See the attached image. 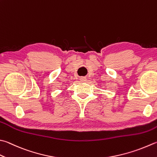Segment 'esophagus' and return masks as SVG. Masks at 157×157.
I'll return each instance as SVG.
<instances>
[{
    "label": "esophagus",
    "instance_id": "esophagus-1",
    "mask_svg": "<svg viewBox=\"0 0 157 157\" xmlns=\"http://www.w3.org/2000/svg\"><path fill=\"white\" fill-rule=\"evenodd\" d=\"M80 81H81V82H85L87 81V78L85 77H83V76H82V77L80 78Z\"/></svg>",
    "mask_w": 157,
    "mask_h": 157
}]
</instances>
